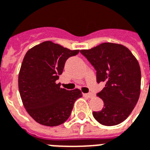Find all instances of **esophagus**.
I'll list each match as a JSON object with an SVG mask.
<instances>
[{
	"label": "esophagus",
	"instance_id": "34e87169",
	"mask_svg": "<svg viewBox=\"0 0 150 150\" xmlns=\"http://www.w3.org/2000/svg\"><path fill=\"white\" fill-rule=\"evenodd\" d=\"M84 96L88 98H92V97H94V95L91 93H88V94H85V95H84Z\"/></svg>",
	"mask_w": 150,
	"mask_h": 150
}]
</instances>
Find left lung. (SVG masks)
<instances>
[{"label":"left lung","instance_id":"left-lung-1","mask_svg":"<svg viewBox=\"0 0 150 150\" xmlns=\"http://www.w3.org/2000/svg\"><path fill=\"white\" fill-rule=\"evenodd\" d=\"M81 53L96 69L97 82L105 83L97 94L104 107L92 112L93 117L103 125H119L131 114L139 100L141 70L138 60L127 47L114 43H103Z\"/></svg>","mask_w":150,"mask_h":150}]
</instances>
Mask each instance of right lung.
<instances>
[{
  "mask_svg": "<svg viewBox=\"0 0 150 150\" xmlns=\"http://www.w3.org/2000/svg\"><path fill=\"white\" fill-rule=\"evenodd\" d=\"M79 52L45 41L25 54L18 74V90L27 112L40 125L54 127L63 124L75 101L82 96L79 89L68 91L55 83L66 61Z\"/></svg>",
  "mask_w": 150,
  "mask_h": 150,
  "instance_id": "obj_1",
  "label": "right lung"
}]
</instances>
